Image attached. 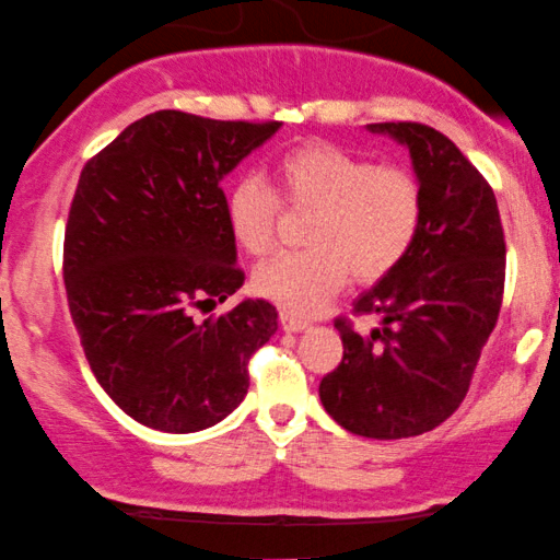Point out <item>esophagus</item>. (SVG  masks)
I'll return each instance as SVG.
<instances>
[{
	"label": "esophagus",
	"instance_id": "1",
	"mask_svg": "<svg viewBox=\"0 0 560 560\" xmlns=\"http://www.w3.org/2000/svg\"><path fill=\"white\" fill-rule=\"evenodd\" d=\"M280 325H282V330H288V332H301V330L310 328L312 323L306 317H299V314L282 310L280 312Z\"/></svg>",
	"mask_w": 560,
	"mask_h": 560
}]
</instances>
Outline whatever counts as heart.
I'll return each instance as SVG.
<instances>
[{
    "instance_id": "b5f03b06",
    "label": "heart",
    "mask_w": 560,
    "mask_h": 560,
    "mask_svg": "<svg viewBox=\"0 0 560 560\" xmlns=\"http://www.w3.org/2000/svg\"><path fill=\"white\" fill-rule=\"evenodd\" d=\"M278 196L259 177H241L228 192V224L250 256L278 241L280 201L312 209L306 248L272 256L256 267L254 288L282 310L312 314L354 275L378 282L416 246L423 222V187L410 168L347 153L328 142H304L272 163Z\"/></svg>"
}]
</instances>
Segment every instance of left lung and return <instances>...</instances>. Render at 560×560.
Here are the masks:
<instances>
[{
    "label": "left lung",
    "instance_id": "8db88e82",
    "mask_svg": "<svg viewBox=\"0 0 560 560\" xmlns=\"http://www.w3.org/2000/svg\"><path fill=\"white\" fill-rule=\"evenodd\" d=\"M407 144L423 187L416 246L354 301L378 328L338 317L343 360L319 383L338 425L368 439L436 429L466 399L505 288V235L492 187L442 131L416 121L370 124Z\"/></svg>",
    "mask_w": 560,
    "mask_h": 560
}]
</instances>
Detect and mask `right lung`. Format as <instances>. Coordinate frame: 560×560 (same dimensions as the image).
I'll return each instance as SVG.
<instances>
[{
  "instance_id": "obj_1",
  "label": "right lung",
  "mask_w": 560,
  "mask_h": 560,
  "mask_svg": "<svg viewBox=\"0 0 560 560\" xmlns=\"http://www.w3.org/2000/svg\"><path fill=\"white\" fill-rule=\"evenodd\" d=\"M280 121L155 110L81 168L62 243L68 310L94 378L148 429L192 433L248 392V360L278 330L269 301L192 319L246 280L222 179Z\"/></svg>"
}]
</instances>
